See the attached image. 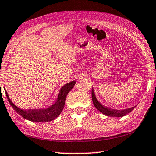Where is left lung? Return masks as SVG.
Returning <instances> with one entry per match:
<instances>
[{
	"label": "left lung",
	"mask_w": 156,
	"mask_h": 156,
	"mask_svg": "<svg viewBox=\"0 0 156 156\" xmlns=\"http://www.w3.org/2000/svg\"><path fill=\"white\" fill-rule=\"evenodd\" d=\"M91 98L92 100H93L94 106L96 107L98 110H99L100 112L103 113V114L106 115L107 116H111V117H122V116L125 115L127 113H130L132 110H133L135 107L129 108L123 110H116V109H112L109 107H107L100 104V102H98V100L96 99V96H95V94L94 91V89H92L91 90Z\"/></svg>",
	"instance_id": "8db88e82"
}]
</instances>
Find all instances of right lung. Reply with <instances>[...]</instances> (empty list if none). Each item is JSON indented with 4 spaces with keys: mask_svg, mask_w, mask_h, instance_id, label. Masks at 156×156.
Masks as SVG:
<instances>
[{
    "mask_svg": "<svg viewBox=\"0 0 156 156\" xmlns=\"http://www.w3.org/2000/svg\"><path fill=\"white\" fill-rule=\"evenodd\" d=\"M76 81H72L63 86L60 91L56 102L51 107L46 108V109L23 111L12 103L6 91H5V94H6L9 104L11 105L13 109H14L16 112L19 113L25 119L35 122H49V121L54 120L60 114L65 106L66 97H67L69 91H71V89L73 87Z\"/></svg>",
    "mask_w": 156,
    "mask_h": 156,
    "instance_id": "add662e5",
    "label": "right lung"
}]
</instances>
